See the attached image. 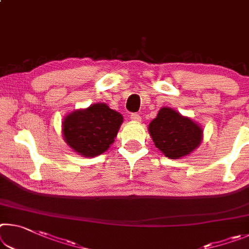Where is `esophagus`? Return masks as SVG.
Instances as JSON below:
<instances>
[{"label":"esophagus","instance_id":"esophagus-1","mask_svg":"<svg viewBox=\"0 0 249 249\" xmlns=\"http://www.w3.org/2000/svg\"><path fill=\"white\" fill-rule=\"evenodd\" d=\"M131 120L134 122H141L142 116L139 113H133V114H131Z\"/></svg>","mask_w":249,"mask_h":249}]
</instances>
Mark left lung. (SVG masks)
Masks as SVG:
<instances>
[{"mask_svg":"<svg viewBox=\"0 0 249 249\" xmlns=\"http://www.w3.org/2000/svg\"><path fill=\"white\" fill-rule=\"evenodd\" d=\"M148 129L156 147L172 160L191 154L203 137L202 128L191 118L168 107L160 109Z\"/></svg>","mask_w":249,"mask_h":249,"instance_id":"obj_1","label":"left lung"}]
</instances>
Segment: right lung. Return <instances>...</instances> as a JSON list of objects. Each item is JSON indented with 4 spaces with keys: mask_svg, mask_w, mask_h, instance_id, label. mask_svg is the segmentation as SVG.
Masks as SVG:
<instances>
[{
    "mask_svg": "<svg viewBox=\"0 0 249 249\" xmlns=\"http://www.w3.org/2000/svg\"><path fill=\"white\" fill-rule=\"evenodd\" d=\"M123 116L104 103L75 110L63 121V135L75 152L94 157L107 151L114 143Z\"/></svg>",
    "mask_w": 249,
    "mask_h": 249,
    "instance_id": "1",
    "label": "right lung"
}]
</instances>
